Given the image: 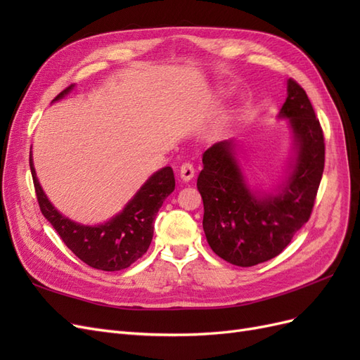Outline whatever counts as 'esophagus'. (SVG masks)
<instances>
[{
	"instance_id": "1",
	"label": "esophagus",
	"mask_w": 360,
	"mask_h": 360,
	"mask_svg": "<svg viewBox=\"0 0 360 360\" xmlns=\"http://www.w3.org/2000/svg\"><path fill=\"white\" fill-rule=\"evenodd\" d=\"M195 176V169L191 162H184L183 165L180 167V179L183 181H191L192 177Z\"/></svg>"
}]
</instances>
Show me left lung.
<instances>
[{"label":"left lung","mask_w":360,"mask_h":360,"mask_svg":"<svg viewBox=\"0 0 360 360\" xmlns=\"http://www.w3.org/2000/svg\"><path fill=\"white\" fill-rule=\"evenodd\" d=\"M288 120L292 155L288 174L271 192L249 186L233 139L207 148L197 188L204 204L202 228L216 255L250 267L279 255L308 222L324 169L320 122L302 86L287 81V99L278 114Z\"/></svg>","instance_id":"1"}]
</instances>
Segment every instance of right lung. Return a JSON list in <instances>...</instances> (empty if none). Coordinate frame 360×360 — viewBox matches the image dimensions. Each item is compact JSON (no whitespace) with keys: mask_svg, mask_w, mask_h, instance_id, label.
<instances>
[{"mask_svg":"<svg viewBox=\"0 0 360 360\" xmlns=\"http://www.w3.org/2000/svg\"><path fill=\"white\" fill-rule=\"evenodd\" d=\"M75 85L63 90L52 102L61 101ZM30 168L41 214L56 228L63 242L90 267L117 271L127 269L143 257L151 243L155 217L163 201L176 188L171 167L160 168L138 189L122 212L99 225H84L61 214L43 192L30 151Z\"/></svg>","mask_w":360,"mask_h":360,"instance_id":"1","label":"right lung"}]
</instances>
